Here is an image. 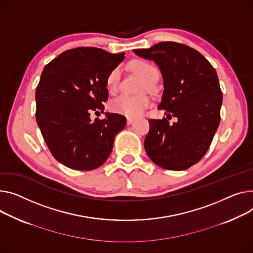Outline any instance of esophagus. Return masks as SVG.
Segmentation results:
<instances>
[{"label": "esophagus", "instance_id": "obj_1", "mask_svg": "<svg viewBox=\"0 0 253 253\" xmlns=\"http://www.w3.org/2000/svg\"><path fill=\"white\" fill-rule=\"evenodd\" d=\"M133 121H134V118H129V117L127 118V124H128V125L132 124Z\"/></svg>", "mask_w": 253, "mask_h": 253}]
</instances>
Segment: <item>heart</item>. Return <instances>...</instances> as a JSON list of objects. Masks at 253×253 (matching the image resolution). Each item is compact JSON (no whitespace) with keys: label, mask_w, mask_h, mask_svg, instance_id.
Masks as SVG:
<instances>
[{"label":"heart","mask_w":253,"mask_h":253,"mask_svg":"<svg viewBox=\"0 0 253 253\" xmlns=\"http://www.w3.org/2000/svg\"><path fill=\"white\" fill-rule=\"evenodd\" d=\"M131 68L140 74L147 81V88L151 87L159 78V70L155 65L143 60L134 61L131 64ZM121 81V70L119 67L113 69L107 78V86L111 92H116L119 88ZM146 87V84H144ZM151 100L147 95H128L122 94L115 98L111 103V110L115 113L124 115L129 118L140 116L149 106Z\"/></svg>","instance_id":"1"}]
</instances>
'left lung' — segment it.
Segmentation results:
<instances>
[{"label": "left lung", "instance_id": "obj_1", "mask_svg": "<svg viewBox=\"0 0 253 253\" xmlns=\"http://www.w3.org/2000/svg\"><path fill=\"white\" fill-rule=\"evenodd\" d=\"M133 52L157 63L165 86L158 109L168 119H178L173 124L166 118L149 119L146 154L166 170H186L207 154L221 121L223 93L216 72L196 49L175 42Z\"/></svg>", "mask_w": 253, "mask_h": 253}]
</instances>
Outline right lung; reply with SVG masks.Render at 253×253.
<instances>
[{"mask_svg":"<svg viewBox=\"0 0 253 253\" xmlns=\"http://www.w3.org/2000/svg\"><path fill=\"white\" fill-rule=\"evenodd\" d=\"M125 53L80 46L65 50L42 70L36 91V118L53 157L78 171H91L109 158L115 136L126 126L120 114L104 113L107 78Z\"/></svg>","mask_w":253,"mask_h":253,"instance_id":"obj_1","label":"right lung"}]
</instances>
